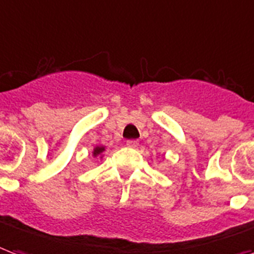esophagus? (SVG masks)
<instances>
[{
    "label": "esophagus",
    "instance_id": "esophagus-1",
    "mask_svg": "<svg viewBox=\"0 0 254 254\" xmlns=\"http://www.w3.org/2000/svg\"><path fill=\"white\" fill-rule=\"evenodd\" d=\"M127 145L129 146V148H137V146H138V141H137V140H127Z\"/></svg>",
    "mask_w": 254,
    "mask_h": 254
}]
</instances>
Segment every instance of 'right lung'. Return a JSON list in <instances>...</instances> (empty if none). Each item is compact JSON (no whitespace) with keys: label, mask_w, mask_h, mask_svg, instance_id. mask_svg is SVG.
<instances>
[{"label":"right lung","mask_w":254,"mask_h":254,"mask_svg":"<svg viewBox=\"0 0 254 254\" xmlns=\"http://www.w3.org/2000/svg\"><path fill=\"white\" fill-rule=\"evenodd\" d=\"M105 151H106V148L103 145H97L94 146L93 149V157H97V159H99V160H102L103 159V153H105Z\"/></svg>","instance_id":"obj_1"}]
</instances>
